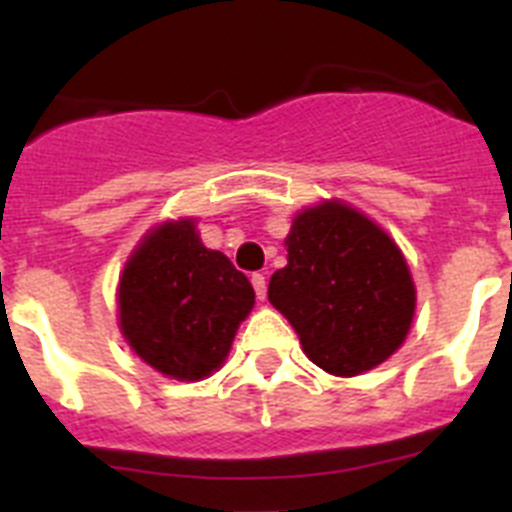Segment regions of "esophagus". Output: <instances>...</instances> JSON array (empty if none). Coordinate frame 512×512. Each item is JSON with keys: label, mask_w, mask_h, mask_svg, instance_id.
I'll use <instances>...</instances> for the list:
<instances>
[{"label": "esophagus", "mask_w": 512, "mask_h": 512, "mask_svg": "<svg viewBox=\"0 0 512 512\" xmlns=\"http://www.w3.org/2000/svg\"><path fill=\"white\" fill-rule=\"evenodd\" d=\"M251 284H253V289H256V297H259V300H264V297H266V277H264V274H253Z\"/></svg>", "instance_id": "34e87169"}]
</instances>
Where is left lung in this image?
<instances>
[{
  "mask_svg": "<svg viewBox=\"0 0 512 512\" xmlns=\"http://www.w3.org/2000/svg\"><path fill=\"white\" fill-rule=\"evenodd\" d=\"M287 266L271 274L269 302L300 336L302 351L336 377L390 359L415 315L408 261L377 223L346 202H320L295 217Z\"/></svg>",
  "mask_w": 512,
  "mask_h": 512,
  "instance_id": "obj_1",
  "label": "left lung"
}]
</instances>
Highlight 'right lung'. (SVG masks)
<instances>
[{
  "label": "right lung",
  "mask_w": 512,
  "mask_h": 512,
  "mask_svg": "<svg viewBox=\"0 0 512 512\" xmlns=\"http://www.w3.org/2000/svg\"><path fill=\"white\" fill-rule=\"evenodd\" d=\"M253 300L246 274L207 248L184 217L140 241L120 277L117 310L122 336L140 359L194 382L220 369Z\"/></svg>",
  "instance_id": "right-lung-1"
}]
</instances>
